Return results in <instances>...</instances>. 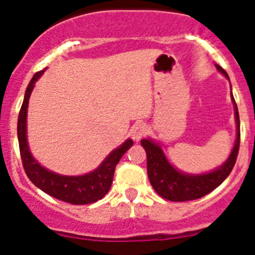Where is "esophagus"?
<instances>
[{
	"mask_svg": "<svg viewBox=\"0 0 255 255\" xmlns=\"http://www.w3.org/2000/svg\"><path fill=\"white\" fill-rule=\"evenodd\" d=\"M145 133H146L145 126L140 125V123L139 125L133 126L132 129H130V135H132V138L134 142H139L144 135H145Z\"/></svg>",
	"mask_w": 255,
	"mask_h": 255,
	"instance_id": "esophagus-1",
	"label": "esophagus"
}]
</instances>
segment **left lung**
Wrapping results in <instances>:
<instances>
[{"mask_svg":"<svg viewBox=\"0 0 255 255\" xmlns=\"http://www.w3.org/2000/svg\"><path fill=\"white\" fill-rule=\"evenodd\" d=\"M216 68L222 75H225L230 80L227 73L220 65H216ZM231 99H232L233 107H235L236 129H237L235 145H233V149L227 160L222 165L217 166L208 173H184V171L179 170L175 166L171 165L170 161L164 154L160 144L156 143L151 138H145V139L140 140L143 148L146 151V171H148L149 181L159 196L169 200V201L176 202L196 200L210 194L227 179V176L230 175L233 166H235L236 160H237L239 142H241L238 109L232 92H231Z\"/></svg>","mask_w":255,"mask_h":255,"instance_id":"1","label":"left lung"}]
</instances>
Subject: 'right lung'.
<instances>
[{"instance_id":"add662e5","label":"right lung","mask_w":255,"mask_h":255,"mask_svg":"<svg viewBox=\"0 0 255 255\" xmlns=\"http://www.w3.org/2000/svg\"><path fill=\"white\" fill-rule=\"evenodd\" d=\"M44 71L45 69L34 74V76L28 84L19 116H18V143H19L20 158H22L25 174L38 189L64 202H69L73 205H86L99 201L111 189L116 165L121 160L123 154L133 145V140L128 138L118 148L113 149L94 171H90L84 175H61V174L54 173L40 165L38 160H35L34 156L32 155L29 145H28L27 112L29 97L34 89V84L43 75Z\"/></svg>"}]
</instances>
